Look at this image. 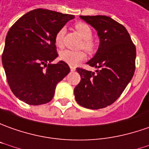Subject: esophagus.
Here are the masks:
<instances>
[{
  "mask_svg": "<svg viewBox=\"0 0 149 149\" xmlns=\"http://www.w3.org/2000/svg\"><path fill=\"white\" fill-rule=\"evenodd\" d=\"M70 70H71V71H74V70H75V68H74V67H70Z\"/></svg>",
  "mask_w": 149,
  "mask_h": 149,
  "instance_id": "1",
  "label": "esophagus"
}]
</instances>
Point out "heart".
<instances>
[{
  "instance_id": "obj_1",
  "label": "heart",
  "mask_w": 149,
  "mask_h": 149,
  "mask_svg": "<svg viewBox=\"0 0 149 149\" xmlns=\"http://www.w3.org/2000/svg\"><path fill=\"white\" fill-rule=\"evenodd\" d=\"M75 29L78 33L83 38V43L81 47L87 51L88 52H93L95 49V43L92 39L93 37V30L91 27L86 23L84 22H79L74 26ZM65 33V28L62 27L60 29L55 36V43L56 45L61 47L63 45V38ZM59 57L61 61L68 64L70 66H76L79 63L83 61L86 56L83 52H74L70 50H64L60 52Z\"/></svg>"
}]
</instances>
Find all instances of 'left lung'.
Here are the masks:
<instances>
[{"mask_svg":"<svg viewBox=\"0 0 149 149\" xmlns=\"http://www.w3.org/2000/svg\"><path fill=\"white\" fill-rule=\"evenodd\" d=\"M97 33L99 47L87 64L96 73L77 68L81 80L74 89L78 104L88 109L104 108L123 93L135 70L136 48L122 24L106 15L83 16Z\"/></svg>","mask_w":149,"mask_h":149,"instance_id":"left-lung-1","label":"left lung"}]
</instances>
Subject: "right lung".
<instances>
[{
    "label": "right lung",
    "instance_id": "1",
    "mask_svg": "<svg viewBox=\"0 0 149 149\" xmlns=\"http://www.w3.org/2000/svg\"><path fill=\"white\" fill-rule=\"evenodd\" d=\"M74 18L72 15L37 9L19 18L10 29L2 65L9 86L19 100L36 106L53 98L56 84L70 71L62 61L52 64L58 56L55 36Z\"/></svg>",
    "mask_w": 149,
    "mask_h": 149
}]
</instances>
